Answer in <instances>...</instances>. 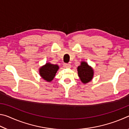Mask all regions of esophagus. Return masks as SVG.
Wrapping results in <instances>:
<instances>
[{
	"label": "esophagus",
	"instance_id": "34e87169",
	"mask_svg": "<svg viewBox=\"0 0 129 129\" xmlns=\"http://www.w3.org/2000/svg\"><path fill=\"white\" fill-rule=\"evenodd\" d=\"M63 66H64L65 68H70L71 67V65L70 64H67V63H64L63 64Z\"/></svg>",
	"mask_w": 129,
	"mask_h": 129
}]
</instances>
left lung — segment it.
Here are the masks:
<instances>
[{"label": "left lung", "instance_id": "8db88e82", "mask_svg": "<svg viewBox=\"0 0 129 129\" xmlns=\"http://www.w3.org/2000/svg\"><path fill=\"white\" fill-rule=\"evenodd\" d=\"M78 77L83 84H87L92 80L94 76L93 68L89 65L86 61H81L77 67Z\"/></svg>", "mask_w": 129, "mask_h": 129}]
</instances>
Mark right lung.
Listing matches in <instances>:
<instances>
[{
  "label": "right lung",
  "mask_w": 129,
  "mask_h": 129,
  "mask_svg": "<svg viewBox=\"0 0 129 129\" xmlns=\"http://www.w3.org/2000/svg\"><path fill=\"white\" fill-rule=\"evenodd\" d=\"M59 69V67L57 64H53L50 62H47L39 69L40 77L46 81L50 82L53 80L57 72Z\"/></svg>",
  "instance_id": "right-lung-1"
}]
</instances>
